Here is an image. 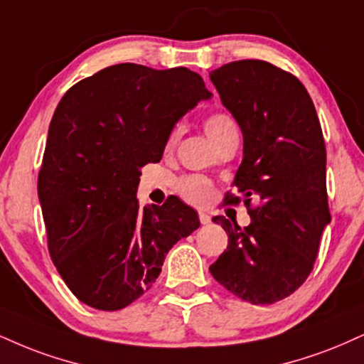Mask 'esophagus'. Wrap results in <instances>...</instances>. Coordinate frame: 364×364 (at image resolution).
<instances>
[{"mask_svg":"<svg viewBox=\"0 0 364 364\" xmlns=\"http://www.w3.org/2000/svg\"><path fill=\"white\" fill-rule=\"evenodd\" d=\"M198 218H200V222L203 225H207V224H210V215L207 212H198Z\"/></svg>","mask_w":364,"mask_h":364,"instance_id":"esophagus-1","label":"esophagus"}]
</instances>
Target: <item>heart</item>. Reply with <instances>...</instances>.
Wrapping results in <instances>:
<instances>
[{"label": "heart", "mask_w": 364, "mask_h": 364, "mask_svg": "<svg viewBox=\"0 0 364 364\" xmlns=\"http://www.w3.org/2000/svg\"><path fill=\"white\" fill-rule=\"evenodd\" d=\"M205 130H207L208 137L213 140L217 147H220L225 140H229L234 135H239L237 124H235L234 117L229 115L225 112H215L210 113L203 122ZM179 137H181V125H176L171 130L168 139H166V151H171L178 144ZM176 191L183 200L188 203L193 205H205L210 201L213 195V185L210 179L200 174H190L178 179L176 183Z\"/></svg>", "instance_id": "b5f03b06"}]
</instances>
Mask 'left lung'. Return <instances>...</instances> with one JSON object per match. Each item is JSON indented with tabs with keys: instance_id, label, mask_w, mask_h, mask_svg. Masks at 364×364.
Instances as JSON below:
<instances>
[{
	"instance_id": "1",
	"label": "left lung",
	"mask_w": 364,
	"mask_h": 364,
	"mask_svg": "<svg viewBox=\"0 0 364 364\" xmlns=\"http://www.w3.org/2000/svg\"><path fill=\"white\" fill-rule=\"evenodd\" d=\"M222 103L242 130L235 174L251 224L213 217L229 246L210 266L225 290L269 305L299 290L312 273L323 227L331 222L326 142L312 98L291 73L259 59L234 60L210 73Z\"/></svg>"
}]
</instances>
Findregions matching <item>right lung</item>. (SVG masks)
Segmentation results:
<instances>
[{"mask_svg": "<svg viewBox=\"0 0 364 364\" xmlns=\"http://www.w3.org/2000/svg\"><path fill=\"white\" fill-rule=\"evenodd\" d=\"M210 96L188 68L124 63L76 82L57 105L37 188L52 262L82 304L130 305L154 284L169 249L200 227L176 196L140 207L137 186L174 124Z\"/></svg>", "mask_w": 364, "mask_h": 364, "instance_id": "1", "label": "right lung"}]
</instances>
